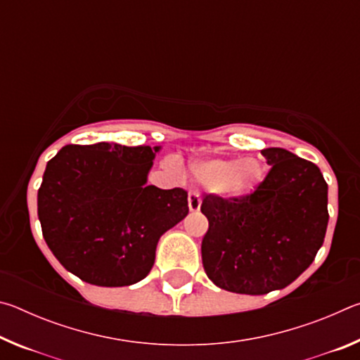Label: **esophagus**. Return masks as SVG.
<instances>
[{
    "mask_svg": "<svg viewBox=\"0 0 360 360\" xmlns=\"http://www.w3.org/2000/svg\"><path fill=\"white\" fill-rule=\"evenodd\" d=\"M187 203H188V210L192 212L200 211V206H202V200H200V195L197 192H191L187 197Z\"/></svg>",
    "mask_w": 360,
    "mask_h": 360,
    "instance_id": "esophagus-1",
    "label": "esophagus"
}]
</instances>
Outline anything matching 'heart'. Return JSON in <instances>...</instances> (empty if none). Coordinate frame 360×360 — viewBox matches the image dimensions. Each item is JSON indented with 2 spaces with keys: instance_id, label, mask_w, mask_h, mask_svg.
<instances>
[{
  "instance_id": "1",
  "label": "heart",
  "mask_w": 360,
  "mask_h": 360,
  "mask_svg": "<svg viewBox=\"0 0 360 360\" xmlns=\"http://www.w3.org/2000/svg\"><path fill=\"white\" fill-rule=\"evenodd\" d=\"M192 178L208 191L222 197H243L251 193L264 179V165L259 158H211L193 162Z\"/></svg>"
}]
</instances>
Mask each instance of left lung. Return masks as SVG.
Listing matches in <instances>:
<instances>
[{
    "instance_id": "8db88e82",
    "label": "left lung",
    "mask_w": 360,
    "mask_h": 360,
    "mask_svg": "<svg viewBox=\"0 0 360 360\" xmlns=\"http://www.w3.org/2000/svg\"><path fill=\"white\" fill-rule=\"evenodd\" d=\"M271 169L255 192L205 195L210 227L202 260L217 288L264 295L284 289L313 264L324 243L327 182L313 162L281 148L262 150Z\"/></svg>"
}]
</instances>
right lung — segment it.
Listing matches in <instances>:
<instances>
[{
    "mask_svg": "<svg viewBox=\"0 0 360 360\" xmlns=\"http://www.w3.org/2000/svg\"><path fill=\"white\" fill-rule=\"evenodd\" d=\"M160 146L68 144L47 162L38 191L42 236L82 281L122 288L141 281L160 236L187 216V192L148 186Z\"/></svg>",
    "mask_w": 360,
    "mask_h": 360,
    "instance_id": "add662e5",
    "label": "right lung"
}]
</instances>
